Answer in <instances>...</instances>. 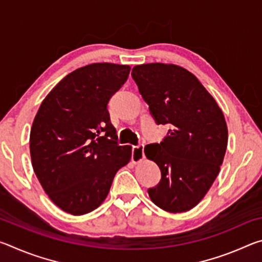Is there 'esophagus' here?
Listing matches in <instances>:
<instances>
[{
	"mask_svg": "<svg viewBox=\"0 0 262 262\" xmlns=\"http://www.w3.org/2000/svg\"><path fill=\"white\" fill-rule=\"evenodd\" d=\"M144 145L143 144H139V145H134L133 147V151H132V161L133 163H140L144 159Z\"/></svg>",
	"mask_w": 262,
	"mask_h": 262,
	"instance_id": "esophagus-1",
	"label": "esophagus"
}]
</instances>
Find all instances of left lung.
<instances>
[{
	"mask_svg": "<svg viewBox=\"0 0 262 262\" xmlns=\"http://www.w3.org/2000/svg\"><path fill=\"white\" fill-rule=\"evenodd\" d=\"M132 77L157 125L170 127L144 154L161 168L151 201L168 212L190 210L211 187L223 163L228 127L216 100L192 73L166 63L135 66Z\"/></svg>",
	"mask_w": 262,
	"mask_h": 262,
	"instance_id": "left-lung-1",
	"label": "left lung"
}]
</instances>
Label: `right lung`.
<instances>
[{"label": "right lung", "mask_w": 262, "mask_h": 262, "mask_svg": "<svg viewBox=\"0 0 262 262\" xmlns=\"http://www.w3.org/2000/svg\"><path fill=\"white\" fill-rule=\"evenodd\" d=\"M130 67L92 63L68 74L42 100L30 133L34 173L48 198L68 214H88L107 196L130 145L118 143L107 104Z\"/></svg>", "instance_id": "1"}]
</instances>
